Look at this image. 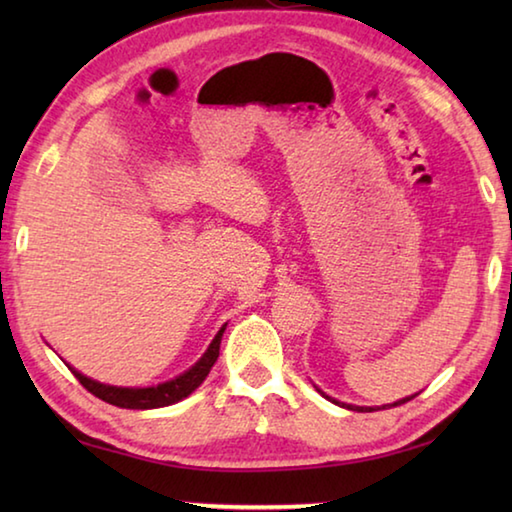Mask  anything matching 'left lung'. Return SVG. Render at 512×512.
Returning a JSON list of instances; mask_svg holds the SVG:
<instances>
[{"label":"left lung","mask_w":512,"mask_h":512,"mask_svg":"<svg viewBox=\"0 0 512 512\" xmlns=\"http://www.w3.org/2000/svg\"><path fill=\"white\" fill-rule=\"evenodd\" d=\"M327 397V395H325ZM415 395H411V397H404V400H400V402H395V404H388V406H400V404H404V402H409V400H413ZM327 400H332V397H327ZM332 402H336V400H332ZM339 404V402H336ZM341 406H345V409H350V411H361V413H370V411H377V409H372V406H352V404H341ZM386 409V406H384Z\"/></svg>","instance_id":"left-lung-1"}]
</instances>
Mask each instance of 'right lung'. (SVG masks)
I'll use <instances>...</instances> for the list:
<instances>
[{"label": "right lung", "mask_w": 512, "mask_h": 512, "mask_svg": "<svg viewBox=\"0 0 512 512\" xmlns=\"http://www.w3.org/2000/svg\"><path fill=\"white\" fill-rule=\"evenodd\" d=\"M225 332V325L219 329V334L214 336V341L207 352L201 357V361L196 363V366L189 368L183 375L171 379V381H164V384H158L153 388H117V386H106V384H99V381H94L90 377L81 375L79 370H74V377L81 381L83 388H88V391L99 397V400L108 402L112 406H119V409H158V406H169V404H176L183 400V397L192 395L198 386L203 384L205 377L210 375L212 366L219 359V348H221V336Z\"/></svg>", "instance_id": "add662e5"}]
</instances>
